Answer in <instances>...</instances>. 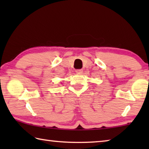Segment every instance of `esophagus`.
<instances>
[{"label":"esophagus","instance_id":"esophagus-1","mask_svg":"<svg viewBox=\"0 0 149 149\" xmlns=\"http://www.w3.org/2000/svg\"><path fill=\"white\" fill-rule=\"evenodd\" d=\"M75 72L76 73H82L83 72V70L82 69H78L75 70Z\"/></svg>","mask_w":149,"mask_h":149}]
</instances>
